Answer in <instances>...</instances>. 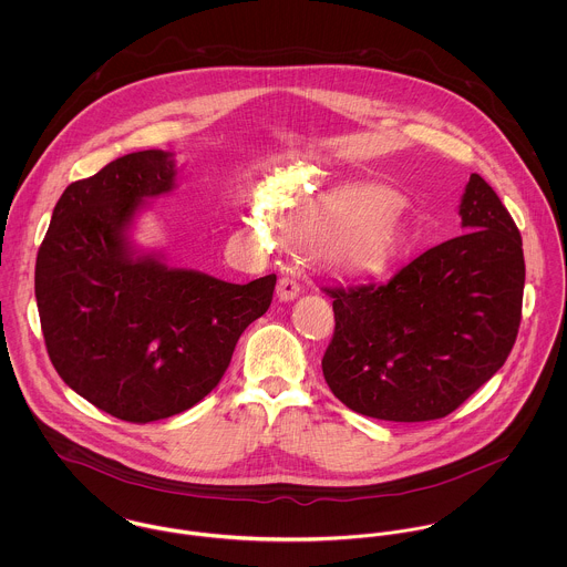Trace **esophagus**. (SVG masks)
I'll return each instance as SVG.
<instances>
[{"label":"esophagus","mask_w":567,"mask_h":567,"mask_svg":"<svg viewBox=\"0 0 567 567\" xmlns=\"http://www.w3.org/2000/svg\"><path fill=\"white\" fill-rule=\"evenodd\" d=\"M301 292V286L292 277H281L277 281V297L279 301H295Z\"/></svg>","instance_id":"esophagus-1"}]
</instances>
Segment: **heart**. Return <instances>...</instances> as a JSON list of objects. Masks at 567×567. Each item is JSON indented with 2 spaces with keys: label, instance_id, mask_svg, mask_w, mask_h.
Here are the masks:
<instances>
[{
  "label": "heart",
  "instance_id": "obj_1",
  "mask_svg": "<svg viewBox=\"0 0 567 567\" xmlns=\"http://www.w3.org/2000/svg\"><path fill=\"white\" fill-rule=\"evenodd\" d=\"M398 196L384 185L360 183L324 192L292 187L275 198V220L255 212L250 238L277 240L279 229L297 244L319 243L324 259L349 272L386 264L402 240Z\"/></svg>",
  "mask_w": 567,
  "mask_h": 567
}]
</instances>
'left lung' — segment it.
<instances>
[{"label":"left lung","instance_id":"8db88e82","mask_svg":"<svg viewBox=\"0 0 567 567\" xmlns=\"http://www.w3.org/2000/svg\"><path fill=\"white\" fill-rule=\"evenodd\" d=\"M458 214L463 236L393 277L324 288L336 319L324 382L353 412L441 419L506 362L522 321V236L481 174L470 176Z\"/></svg>","mask_w":567,"mask_h":567}]
</instances>
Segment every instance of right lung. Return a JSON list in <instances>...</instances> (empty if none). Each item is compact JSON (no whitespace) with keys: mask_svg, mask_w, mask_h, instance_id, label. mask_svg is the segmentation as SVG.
Wrapping results in <instances>:
<instances>
[{"mask_svg":"<svg viewBox=\"0 0 567 567\" xmlns=\"http://www.w3.org/2000/svg\"><path fill=\"white\" fill-rule=\"evenodd\" d=\"M174 178L172 153L142 151L72 183L37 255L34 295L56 373L131 423L207 398L277 284L275 275L229 284L133 246L135 216L146 198L172 192Z\"/></svg>","mask_w":567,"mask_h":567,"instance_id":"obj_1","label":"right lung"}]
</instances>
